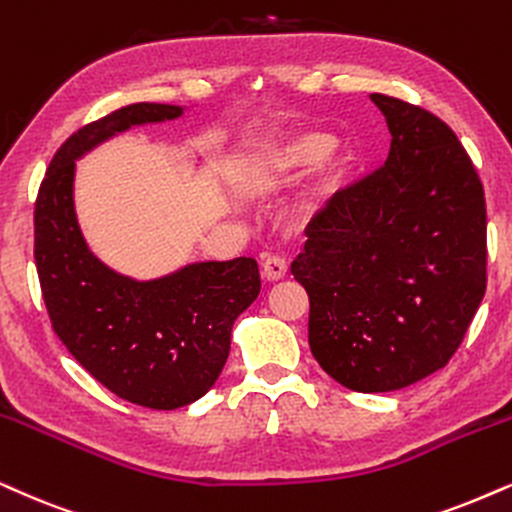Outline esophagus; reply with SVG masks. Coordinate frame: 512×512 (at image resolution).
<instances>
[{
	"label": "esophagus",
	"instance_id": "esophagus-1",
	"mask_svg": "<svg viewBox=\"0 0 512 512\" xmlns=\"http://www.w3.org/2000/svg\"><path fill=\"white\" fill-rule=\"evenodd\" d=\"M288 274V264L283 257L278 255H267L262 262V276L267 278V281H281L283 276Z\"/></svg>",
	"mask_w": 512,
	"mask_h": 512
}]
</instances>
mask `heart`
<instances>
[{
    "label": "heart",
    "mask_w": 512,
    "mask_h": 512,
    "mask_svg": "<svg viewBox=\"0 0 512 512\" xmlns=\"http://www.w3.org/2000/svg\"><path fill=\"white\" fill-rule=\"evenodd\" d=\"M333 151V139L321 132H302L293 137L271 141L252 155L248 165V186L255 191H269L286 184L309 167L321 163ZM309 208H302L297 215H307Z\"/></svg>",
    "instance_id": "obj_1"
}]
</instances>
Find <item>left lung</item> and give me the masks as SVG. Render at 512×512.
I'll use <instances>...</instances> for the list:
<instances>
[{
	"instance_id": "obj_1",
	"label": "left lung",
	"mask_w": 512,
	"mask_h": 512,
	"mask_svg": "<svg viewBox=\"0 0 512 512\" xmlns=\"http://www.w3.org/2000/svg\"><path fill=\"white\" fill-rule=\"evenodd\" d=\"M385 165L335 193L293 262L309 347L354 392H394L449 364L487 290V203L470 155L425 108L371 94Z\"/></svg>"
}]
</instances>
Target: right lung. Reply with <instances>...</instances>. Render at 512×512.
Wrapping results in <instances>:
<instances>
[{"instance_id": "add662e5", "label": "right lung", "mask_w": 512, "mask_h": 512, "mask_svg": "<svg viewBox=\"0 0 512 512\" xmlns=\"http://www.w3.org/2000/svg\"><path fill=\"white\" fill-rule=\"evenodd\" d=\"M184 113L132 103L77 129L58 148L35 200V264L51 328L103 387L146 409L172 411L203 397L229 357L231 328L260 295L252 257L198 262L134 281L96 260L75 217V160L146 122Z\"/></svg>"}]
</instances>
